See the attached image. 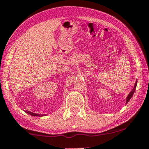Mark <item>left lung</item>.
I'll use <instances>...</instances> for the list:
<instances>
[{
    "label": "left lung",
    "mask_w": 149,
    "mask_h": 149,
    "mask_svg": "<svg viewBox=\"0 0 149 149\" xmlns=\"http://www.w3.org/2000/svg\"><path fill=\"white\" fill-rule=\"evenodd\" d=\"M136 84H137V82L136 81V83H135L134 84V88H133V90H132V91L130 92V94L128 95V96L127 97V99H126V103H128V102H129L130 100L131 99V97H132L133 94H134V92L135 91V90H136Z\"/></svg>",
    "instance_id": "obj_1"
}]
</instances>
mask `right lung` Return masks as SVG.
<instances>
[{"instance_id": "obj_1", "label": "right lung", "mask_w": 149, "mask_h": 149, "mask_svg": "<svg viewBox=\"0 0 149 149\" xmlns=\"http://www.w3.org/2000/svg\"><path fill=\"white\" fill-rule=\"evenodd\" d=\"M25 112H26L27 113H29L31 116H42V115H39L38 113H32L31 111H25Z\"/></svg>"}]
</instances>
